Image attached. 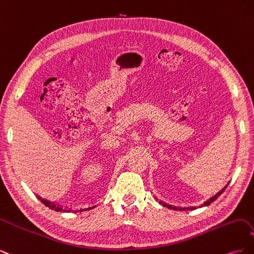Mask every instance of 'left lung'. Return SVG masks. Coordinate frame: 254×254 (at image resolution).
Returning <instances> with one entry per match:
<instances>
[{
    "label": "left lung",
    "instance_id": "obj_1",
    "mask_svg": "<svg viewBox=\"0 0 254 254\" xmlns=\"http://www.w3.org/2000/svg\"><path fill=\"white\" fill-rule=\"evenodd\" d=\"M228 184H229V183H227V186H226L225 188H222L219 191H217L216 194L213 195L212 197H210L209 199H207V200H205L202 204H200L199 206H187V207H183V206H176V205H172V204H170V203H166L165 201L159 200V199H157V200H159V203H160V204H162L163 206H166V207H168V209H173V210H176V211H189V210H195V209H197V207H202V206L210 205L213 201L216 200V199H217V198H218L222 193H224L225 190H226V189H227V187H228Z\"/></svg>",
    "mask_w": 254,
    "mask_h": 254
}]
</instances>
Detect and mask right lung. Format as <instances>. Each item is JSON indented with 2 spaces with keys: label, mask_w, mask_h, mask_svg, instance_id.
I'll return each instance as SVG.
<instances>
[{
  "label": "right lung",
  "mask_w": 254,
  "mask_h": 254,
  "mask_svg": "<svg viewBox=\"0 0 254 254\" xmlns=\"http://www.w3.org/2000/svg\"><path fill=\"white\" fill-rule=\"evenodd\" d=\"M37 198L39 199V200L45 205V206H48V207H50V209H52V210H55V211H57V212H66V213H70V212H83V211H88V210H91V209H93V207H95L96 205H93V206H90V207H86V209H68V207H64L63 205H59V204H56V203H54V202H51V201H49L48 199H43V198H41L40 196H38L37 195Z\"/></svg>",
  "instance_id": "add662e5"
}]
</instances>
